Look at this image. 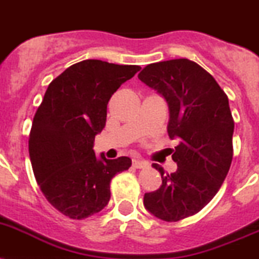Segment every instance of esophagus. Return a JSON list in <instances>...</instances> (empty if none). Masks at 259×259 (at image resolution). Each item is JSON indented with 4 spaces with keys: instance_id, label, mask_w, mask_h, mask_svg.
<instances>
[{
    "instance_id": "1",
    "label": "esophagus",
    "mask_w": 259,
    "mask_h": 259,
    "mask_svg": "<svg viewBox=\"0 0 259 259\" xmlns=\"http://www.w3.org/2000/svg\"><path fill=\"white\" fill-rule=\"evenodd\" d=\"M132 165H134L135 168H147V166H148V163H147L145 160L135 159L134 163H132Z\"/></svg>"
}]
</instances>
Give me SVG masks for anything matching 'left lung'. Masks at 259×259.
<instances>
[{
  "instance_id": "obj_1",
  "label": "left lung",
  "mask_w": 259,
  "mask_h": 259,
  "mask_svg": "<svg viewBox=\"0 0 259 259\" xmlns=\"http://www.w3.org/2000/svg\"><path fill=\"white\" fill-rule=\"evenodd\" d=\"M139 79L165 99L168 135L179 142L172 155L176 172L166 175L153 164L163 183L144 194V206L163 221H180L201 210L229 172L234 132L229 99L208 71L185 58L151 63Z\"/></svg>"
}]
</instances>
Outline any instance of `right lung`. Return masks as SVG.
I'll return each instance as SVG.
<instances>
[{"instance_id":"obj_1","label":"right lung","mask_w":259,"mask_h":259,"mask_svg":"<svg viewBox=\"0 0 259 259\" xmlns=\"http://www.w3.org/2000/svg\"><path fill=\"white\" fill-rule=\"evenodd\" d=\"M140 66L86 59L49 84L29 138V155L40 191L55 209L87 219L108 204L110 183L132 161L95 156L94 140L106 125L107 104Z\"/></svg>"}]
</instances>
